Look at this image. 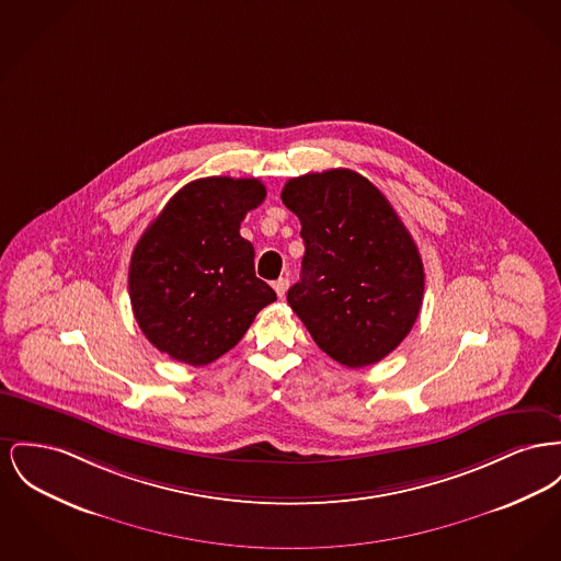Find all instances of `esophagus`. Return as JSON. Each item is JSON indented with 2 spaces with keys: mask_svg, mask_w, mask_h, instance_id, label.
Wrapping results in <instances>:
<instances>
[{
  "mask_svg": "<svg viewBox=\"0 0 561 561\" xmlns=\"http://www.w3.org/2000/svg\"><path fill=\"white\" fill-rule=\"evenodd\" d=\"M288 286H290V279L288 277H279L273 282V290L277 293V297L282 298L288 293Z\"/></svg>",
  "mask_w": 561,
  "mask_h": 561,
  "instance_id": "esophagus-1",
  "label": "esophagus"
}]
</instances>
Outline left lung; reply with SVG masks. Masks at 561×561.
<instances>
[{
  "mask_svg": "<svg viewBox=\"0 0 561 561\" xmlns=\"http://www.w3.org/2000/svg\"><path fill=\"white\" fill-rule=\"evenodd\" d=\"M305 256L288 290L293 311L332 360L379 363L411 332L424 298V264L390 201L352 169L286 182Z\"/></svg>",
  "mask_w": 561,
  "mask_h": 561,
  "instance_id": "left-lung-1",
  "label": "left lung"
}]
</instances>
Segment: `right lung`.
<instances>
[{"label": "right lung", "mask_w": 561, "mask_h": 561, "mask_svg": "<svg viewBox=\"0 0 561 561\" xmlns=\"http://www.w3.org/2000/svg\"><path fill=\"white\" fill-rule=\"evenodd\" d=\"M266 197L256 178H201L169 198L139 237L129 266L133 316L178 363L218 360L277 295L254 273L241 220Z\"/></svg>", "instance_id": "obj_1"}]
</instances>
